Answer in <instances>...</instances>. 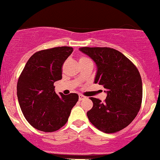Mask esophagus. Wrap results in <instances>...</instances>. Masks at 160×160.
<instances>
[{
    "mask_svg": "<svg viewBox=\"0 0 160 160\" xmlns=\"http://www.w3.org/2000/svg\"><path fill=\"white\" fill-rule=\"evenodd\" d=\"M86 98V96H84V95H79V101H82V100H83V99H85Z\"/></svg>",
    "mask_w": 160,
    "mask_h": 160,
    "instance_id": "34e87169",
    "label": "esophagus"
}]
</instances>
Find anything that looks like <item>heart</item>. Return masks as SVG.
I'll use <instances>...</instances> for the list:
<instances>
[{"instance_id": "b5f03b06", "label": "heart", "mask_w": 160, "mask_h": 160, "mask_svg": "<svg viewBox=\"0 0 160 160\" xmlns=\"http://www.w3.org/2000/svg\"><path fill=\"white\" fill-rule=\"evenodd\" d=\"M91 60L89 59L88 57L86 56H80V59H79V62H80V64L81 63H85V62H90Z\"/></svg>"}]
</instances>
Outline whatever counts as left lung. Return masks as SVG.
I'll return each mask as SVG.
<instances>
[{"instance_id":"1","label":"left lung","mask_w":160,"mask_h":160,"mask_svg":"<svg viewBox=\"0 0 160 160\" xmlns=\"http://www.w3.org/2000/svg\"><path fill=\"white\" fill-rule=\"evenodd\" d=\"M97 65L95 83L107 90L104 102L91 97L92 108L87 112L89 121L105 133L123 129L132 122L141 106L142 81L138 70L122 52L110 47H82Z\"/></svg>"}]
</instances>
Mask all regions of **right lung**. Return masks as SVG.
Segmentation results:
<instances>
[{
	"instance_id": "obj_1",
	"label": "right lung",
	"mask_w": 160,
	"mask_h": 160,
	"mask_svg": "<svg viewBox=\"0 0 160 160\" xmlns=\"http://www.w3.org/2000/svg\"><path fill=\"white\" fill-rule=\"evenodd\" d=\"M72 52L70 47L38 51L29 58L18 80L22 112L29 124L40 131L52 132L65 126L78 102V94L57 95L54 86L62 78V66Z\"/></svg>"
}]
</instances>
